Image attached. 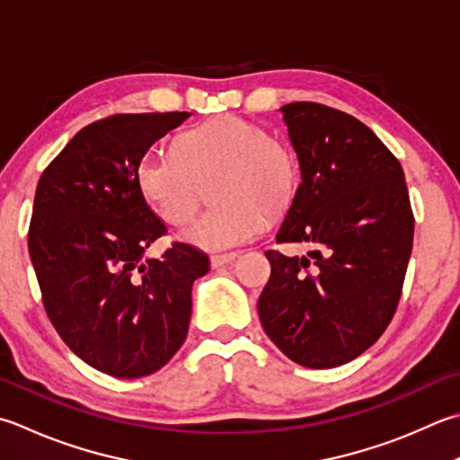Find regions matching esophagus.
I'll return each instance as SVG.
<instances>
[{
    "instance_id": "esophagus-1",
    "label": "esophagus",
    "mask_w": 460,
    "mask_h": 460,
    "mask_svg": "<svg viewBox=\"0 0 460 460\" xmlns=\"http://www.w3.org/2000/svg\"><path fill=\"white\" fill-rule=\"evenodd\" d=\"M237 259L235 253H225V255H211V267L213 269H219L223 265H229L233 261Z\"/></svg>"
}]
</instances>
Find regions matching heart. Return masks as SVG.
Here are the masks:
<instances>
[{
	"label": "heart",
	"mask_w": 460,
	"mask_h": 460,
	"mask_svg": "<svg viewBox=\"0 0 460 460\" xmlns=\"http://www.w3.org/2000/svg\"><path fill=\"white\" fill-rule=\"evenodd\" d=\"M135 175L147 203L177 227L193 217L209 187L213 207L193 219L183 239L213 253L255 239L267 215L289 209L299 191V161L289 143L235 115L179 133L173 153H149Z\"/></svg>",
	"instance_id": "1"
}]
</instances>
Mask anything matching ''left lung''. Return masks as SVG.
Instances as JSON below:
<instances>
[{
  "mask_svg": "<svg viewBox=\"0 0 460 460\" xmlns=\"http://www.w3.org/2000/svg\"><path fill=\"white\" fill-rule=\"evenodd\" d=\"M301 185L277 243H313L307 257L267 251L271 277L257 311L269 339L309 368L353 361L389 327L412 251L407 183L397 157L332 107H281Z\"/></svg>",
  "mask_w": 460,
  "mask_h": 460,
  "instance_id": "left-lung-1",
  "label": "left lung"
}]
</instances>
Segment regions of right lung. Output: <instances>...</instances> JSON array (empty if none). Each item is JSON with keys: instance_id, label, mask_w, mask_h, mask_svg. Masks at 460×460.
<instances>
[{"instance_id": "obj_1", "label": "right lung", "mask_w": 460, "mask_h": 460, "mask_svg": "<svg viewBox=\"0 0 460 460\" xmlns=\"http://www.w3.org/2000/svg\"><path fill=\"white\" fill-rule=\"evenodd\" d=\"M191 113H121L81 129L35 189L30 257L53 327L74 353L117 379L159 371L183 345L191 287L209 257L173 243L137 185V165Z\"/></svg>"}]
</instances>
